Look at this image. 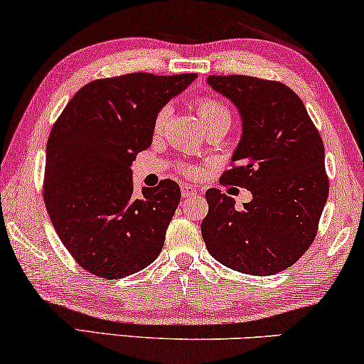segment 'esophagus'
Returning a JSON list of instances; mask_svg holds the SVG:
<instances>
[{
  "mask_svg": "<svg viewBox=\"0 0 364 364\" xmlns=\"http://www.w3.org/2000/svg\"><path fill=\"white\" fill-rule=\"evenodd\" d=\"M181 191H182V196L186 197V198H187V197L196 196V193L198 192L196 187L191 186V183H182V186H181Z\"/></svg>",
  "mask_w": 364,
  "mask_h": 364,
  "instance_id": "obj_1",
  "label": "esophagus"
}]
</instances>
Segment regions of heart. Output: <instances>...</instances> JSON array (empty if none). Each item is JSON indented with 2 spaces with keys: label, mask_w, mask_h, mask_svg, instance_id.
<instances>
[{
  "label": "heart",
  "mask_w": 364,
  "mask_h": 364,
  "mask_svg": "<svg viewBox=\"0 0 364 364\" xmlns=\"http://www.w3.org/2000/svg\"><path fill=\"white\" fill-rule=\"evenodd\" d=\"M197 116L200 119L202 126L207 127V126H212V124H220V122H225L230 126V111H228V107L225 104L218 102L217 99H212V97H200L197 101ZM171 116V109L168 107H162L161 111L157 112L156 116V121H154V131L159 132L162 129L164 124ZM188 172H191V168H187Z\"/></svg>",
  "instance_id": "heart-1"
}]
</instances>
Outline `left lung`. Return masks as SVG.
Here are the masks:
<instances>
[{"label":"left lung","instance_id":"1","mask_svg":"<svg viewBox=\"0 0 364 364\" xmlns=\"http://www.w3.org/2000/svg\"><path fill=\"white\" fill-rule=\"evenodd\" d=\"M208 86L238 109L242 137L235 167L222 182L245 187L252 200L208 188L202 237L210 255L247 275L293 265L315 240L328 198L325 147L305 104L285 84L252 76H208Z\"/></svg>","mask_w":364,"mask_h":364}]
</instances>
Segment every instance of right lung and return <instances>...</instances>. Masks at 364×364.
<instances>
[{
    "label": "right lung",
    "instance_id": "right-lung-1",
    "mask_svg": "<svg viewBox=\"0 0 364 364\" xmlns=\"http://www.w3.org/2000/svg\"><path fill=\"white\" fill-rule=\"evenodd\" d=\"M197 74L132 73L97 79L74 94L46 146L44 202L64 247L107 280L156 260L181 202L171 178L136 198L132 162L151 147L157 112Z\"/></svg>",
    "mask_w": 364,
    "mask_h": 364
}]
</instances>
